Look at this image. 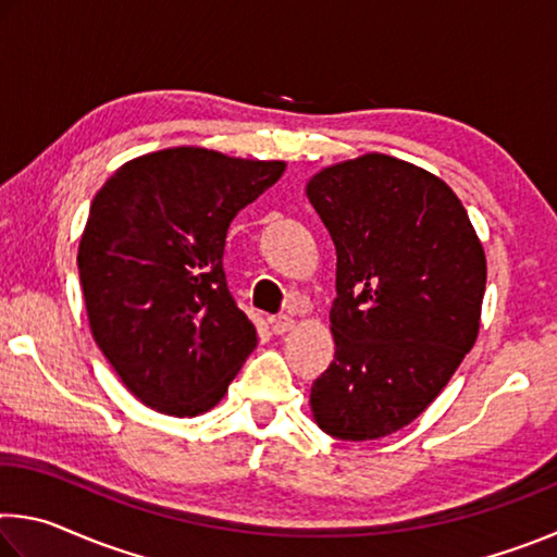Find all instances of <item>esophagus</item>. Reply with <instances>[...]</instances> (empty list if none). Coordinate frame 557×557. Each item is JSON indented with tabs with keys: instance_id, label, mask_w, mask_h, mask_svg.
<instances>
[{
	"instance_id": "34e87169",
	"label": "esophagus",
	"mask_w": 557,
	"mask_h": 557,
	"mask_svg": "<svg viewBox=\"0 0 557 557\" xmlns=\"http://www.w3.org/2000/svg\"><path fill=\"white\" fill-rule=\"evenodd\" d=\"M270 324H272V332H275V334H287L289 329H295V319H292L289 314H280L275 319H270Z\"/></svg>"
}]
</instances>
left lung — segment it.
<instances>
[{"mask_svg": "<svg viewBox=\"0 0 557 557\" xmlns=\"http://www.w3.org/2000/svg\"><path fill=\"white\" fill-rule=\"evenodd\" d=\"M307 199L336 245V351L312 414L332 437L379 440L410 425L474 346L484 248L442 178L388 154L322 169Z\"/></svg>", "mask_w": 557, "mask_h": 557, "instance_id": "obj_1", "label": "left lung"}]
</instances>
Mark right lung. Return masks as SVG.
Wrapping results in <instances>:
<instances>
[{
  "label": "right lung",
  "mask_w": 557,
  "mask_h": 557,
  "mask_svg": "<svg viewBox=\"0 0 557 557\" xmlns=\"http://www.w3.org/2000/svg\"><path fill=\"white\" fill-rule=\"evenodd\" d=\"M285 162L174 147L122 164L90 203L78 272L90 332L147 408L211 410L258 344L225 285L231 221Z\"/></svg>",
  "instance_id": "add662e5"
}]
</instances>
